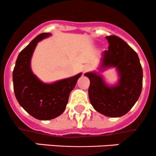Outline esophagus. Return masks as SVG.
Masks as SVG:
<instances>
[{"label":"esophagus","mask_w":156,"mask_h":156,"mask_svg":"<svg viewBox=\"0 0 156 156\" xmlns=\"http://www.w3.org/2000/svg\"><path fill=\"white\" fill-rule=\"evenodd\" d=\"M89 70H90V67H89V66H85L83 69V73H86V72L89 71Z\"/></svg>","instance_id":"1"}]
</instances>
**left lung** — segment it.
I'll use <instances>...</instances> for the list:
<instances>
[{"label":"left lung","instance_id":"left-lung-1","mask_svg":"<svg viewBox=\"0 0 156 156\" xmlns=\"http://www.w3.org/2000/svg\"><path fill=\"white\" fill-rule=\"evenodd\" d=\"M108 50L101 53L98 71L84 74L90 81L89 98L94 109L101 115L119 118L135 105L143 87V69L135 51L116 35L106 36ZM115 68L118 81L108 84L100 72Z\"/></svg>","mask_w":156,"mask_h":156}]
</instances>
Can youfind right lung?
<instances>
[{
	"label": "right lung",
	"instance_id": "1",
	"mask_svg": "<svg viewBox=\"0 0 156 156\" xmlns=\"http://www.w3.org/2000/svg\"><path fill=\"white\" fill-rule=\"evenodd\" d=\"M51 34L41 33L21 51L13 72V89L18 102L26 112L38 120L48 121L64 112L70 92L82 73L51 83L37 77L31 68V60L38 42Z\"/></svg>",
	"mask_w": 156,
	"mask_h": 156
}]
</instances>
